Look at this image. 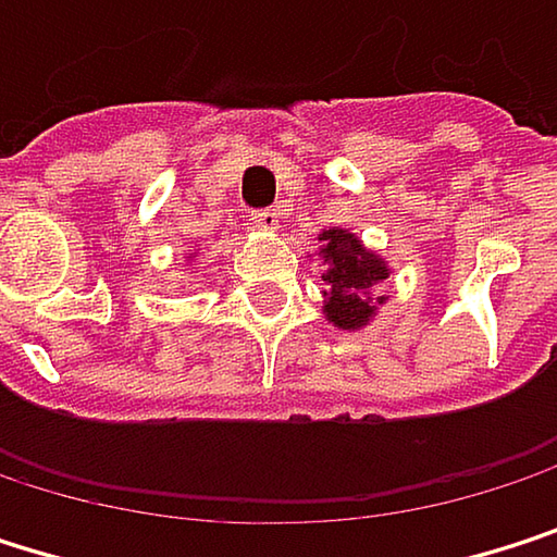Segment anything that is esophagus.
I'll use <instances>...</instances> for the list:
<instances>
[{
	"instance_id": "1",
	"label": "esophagus",
	"mask_w": 557,
	"mask_h": 557,
	"mask_svg": "<svg viewBox=\"0 0 557 557\" xmlns=\"http://www.w3.org/2000/svg\"><path fill=\"white\" fill-rule=\"evenodd\" d=\"M249 220H252L256 230H275L278 226V213L275 210H252Z\"/></svg>"
}]
</instances>
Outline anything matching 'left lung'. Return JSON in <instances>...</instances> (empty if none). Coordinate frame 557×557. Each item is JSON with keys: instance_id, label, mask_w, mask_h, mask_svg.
I'll list each match as a JSON object with an SVG mask.
<instances>
[{"instance_id": "left-lung-1", "label": "left lung", "mask_w": 557, "mask_h": 557, "mask_svg": "<svg viewBox=\"0 0 557 557\" xmlns=\"http://www.w3.org/2000/svg\"><path fill=\"white\" fill-rule=\"evenodd\" d=\"M321 256L327 272L321 275L327 292H324V314L327 321H334V327L344 331H360L373 314L376 305H383L386 298H370V292L389 278V265L360 243L357 233L331 226L321 236Z\"/></svg>"}]
</instances>
